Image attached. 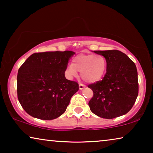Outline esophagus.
<instances>
[{
    "label": "esophagus",
    "instance_id": "1",
    "mask_svg": "<svg viewBox=\"0 0 153 153\" xmlns=\"http://www.w3.org/2000/svg\"><path fill=\"white\" fill-rule=\"evenodd\" d=\"M79 89H80V90H83V88H85V85L82 84V83H79Z\"/></svg>",
    "mask_w": 153,
    "mask_h": 153
}]
</instances>
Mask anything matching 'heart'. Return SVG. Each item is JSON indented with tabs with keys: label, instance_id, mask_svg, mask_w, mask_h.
I'll return each mask as SVG.
<instances>
[{
	"label": "heart",
	"instance_id": "obj_1",
	"mask_svg": "<svg viewBox=\"0 0 153 153\" xmlns=\"http://www.w3.org/2000/svg\"><path fill=\"white\" fill-rule=\"evenodd\" d=\"M106 60L100 54H79L74 58L72 64L65 68L66 76L73 79L80 72L81 78L85 82L94 83L103 78L106 72Z\"/></svg>",
	"mask_w": 153,
	"mask_h": 153
}]
</instances>
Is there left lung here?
I'll use <instances>...</instances> for the list:
<instances>
[{
	"label": "left lung",
	"instance_id": "1",
	"mask_svg": "<svg viewBox=\"0 0 153 153\" xmlns=\"http://www.w3.org/2000/svg\"><path fill=\"white\" fill-rule=\"evenodd\" d=\"M106 60V73L102 81L89 85L93 97L90 109L102 118L112 119L126 114L139 93L138 73L134 62L118 50L94 51Z\"/></svg>",
	"mask_w": 153,
	"mask_h": 153
}]
</instances>
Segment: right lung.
<instances>
[{"label": "right lung", "instance_id": "1", "mask_svg": "<svg viewBox=\"0 0 153 153\" xmlns=\"http://www.w3.org/2000/svg\"><path fill=\"white\" fill-rule=\"evenodd\" d=\"M72 51L35 53L27 58L17 74L19 101L27 114L53 120L64 114L79 84L65 76Z\"/></svg>", "mask_w": 153, "mask_h": 153}]
</instances>
